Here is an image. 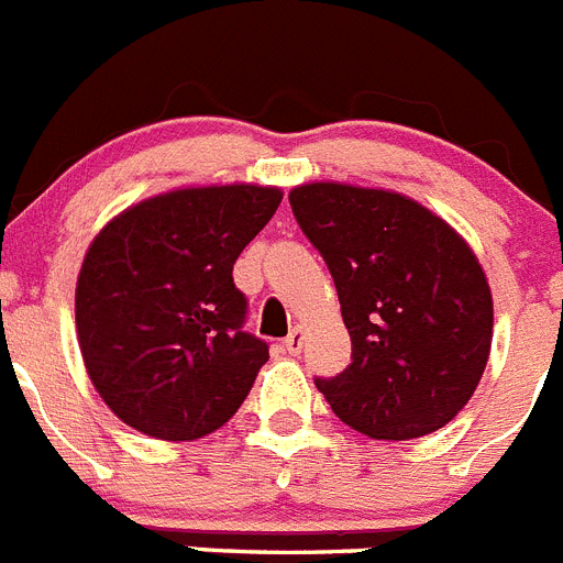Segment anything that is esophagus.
I'll list each match as a JSON object with an SVG mask.
<instances>
[{
    "label": "esophagus",
    "mask_w": 563,
    "mask_h": 563,
    "mask_svg": "<svg viewBox=\"0 0 563 563\" xmlns=\"http://www.w3.org/2000/svg\"><path fill=\"white\" fill-rule=\"evenodd\" d=\"M302 342H306V325H294L291 333L286 336V351L288 353H300L302 351Z\"/></svg>",
    "instance_id": "obj_1"
}]
</instances>
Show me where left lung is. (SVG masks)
Segmentation results:
<instances>
[{
  "mask_svg": "<svg viewBox=\"0 0 563 563\" xmlns=\"http://www.w3.org/2000/svg\"><path fill=\"white\" fill-rule=\"evenodd\" d=\"M294 219L336 283L353 362L317 389L373 440L443 429L477 389L494 300L474 250L438 212L395 190L308 181Z\"/></svg>",
  "mask_w": 563,
  "mask_h": 563,
  "instance_id": "1",
  "label": "left lung"
}]
</instances>
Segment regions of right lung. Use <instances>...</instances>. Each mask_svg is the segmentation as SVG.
<instances>
[{
    "label": "right lung",
    "instance_id": "add662e5",
    "mask_svg": "<svg viewBox=\"0 0 563 563\" xmlns=\"http://www.w3.org/2000/svg\"><path fill=\"white\" fill-rule=\"evenodd\" d=\"M280 187H176L118 212L75 286L80 356L106 407L156 440H199L238 412L269 358L241 331L232 266L269 224Z\"/></svg>",
    "mask_w": 563,
    "mask_h": 563
}]
</instances>
